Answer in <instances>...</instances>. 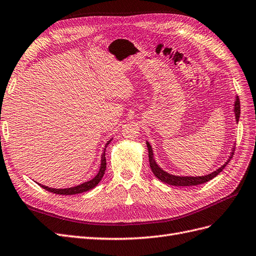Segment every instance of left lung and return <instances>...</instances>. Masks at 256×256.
I'll use <instances>...</instances> for the list:
<instances>
[{"mask_svg":"<svg viewBox=\"0 0 256 256\" xmlns=\"http://www.w3.org/2000/svg\"><path fill=\"white\" fill-rule=\"evenodd\" d=\"M235 116H236V121H239V116H240V100L237 98L236 102H235ZM147 147H148V152H149V162H150V167H151V170L154 174V176L160 179V181H163L164 184H170V186H198L202 184H205V182H208L209 180H211L212 178H214L216 176H218V174H220L223 170L224 167L228 165V163L232 160V156H234V152L232 153L230 158L226 162L222 167L216 170V172H211L207 176H202V177H179V176H172V174H167L166 172H164L163 170H160V167L158 166V164L156 163L154 158H153V152H152V148L150 144L147 142Z\"/></svg>","mask_w":256,"mask_h":256,"instance_id":"8db88e82","label":"left lung"}]
</instances>
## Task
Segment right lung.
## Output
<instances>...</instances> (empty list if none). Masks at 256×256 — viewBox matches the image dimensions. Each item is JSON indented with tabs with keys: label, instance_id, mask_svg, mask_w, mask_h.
Masks as SVG:
<instances>
[{
	"label": "right lung",
	"instance_id": "1",
	"mask_svg": "<svg viewBox=\"0 0 256 256\" xmlns=\"http://www.w3.org/2000/svg\"><path fill=\"white\" fill-rule=\"evenodd\" d=\"M110 142V140H109L106 146ZM105 146V148H106ZM105 170H106V158H105V149H104V152L103 154H102V163H100V172L98 174H96V177H94L92 180L90 181H86L84 182V184H80V186H74V188H48V186H42L40 184L42 188L47 190V191L51 192V193H54V194H60V195H74V194H79V193H84V192H86L89 191V190L93 188L94 186H96L98 184V182L102 180V178H103L104 174H105Z\"/></svg>",
	"mask_w": 256,
	"mask_h": 256
}]
</instances>
